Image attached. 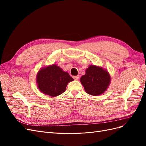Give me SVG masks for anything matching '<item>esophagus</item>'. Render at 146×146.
Returning <instances> with one entry per match:
<instances>
[{"label":"esophagus","instance_id":"1","mask_svg":"<svg viewBox=\"0 0 146 146\" xmlns=\"http://www.w3.org/2000/svg\"><path fill=\"white\" fill-rule=\"evenodd\" d=\"M73 78H74V80H78V78H79V76H73Z\"/></svg>","mask_w":146,"mask_h":146}]
</instances>
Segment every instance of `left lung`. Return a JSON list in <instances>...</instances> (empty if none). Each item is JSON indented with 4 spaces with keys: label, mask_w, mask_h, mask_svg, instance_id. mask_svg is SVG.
<instances>
[{
    "label": "left lung",
    "mask_w": 146,
    "mask_h": 146,
    "mask_svg": "<svg viewBox=\"0 0 146 146\" xmlns=\"http://www.w3.org/2000/svg\"><path fill=\"white\" fill-rule=\"evenodd\" d=\"M110 76L107 70L96 66H90L86 70L85 75L80 78V82L85 91L92 96H99L107 90Z\"/></svg>",
    "instance_id": "left-lung-1"
}]
</instances>
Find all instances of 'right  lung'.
<instances>
[{
    "label": "right lung",
    "instance_id": "obj_1",
    "mask_svg": "<svg viewBox=\"0 0 146 146\" xmlns=\"http://www.w3.org/2000/svg\"><path fill=\"white\" fill-rule=\"evenodd\" d=\"M74 79L56 64L48 66L38 72L36 82L39 90L52 97L59 96L66 90V86Z\"/></svg>",
    "mask_w": 146,
    "mask_h": 146
}]
</instances>
